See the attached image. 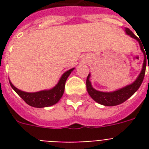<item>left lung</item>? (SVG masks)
Wrapping results in <instances>:
<instances>
[{
    "instance_id": "1",
    "label": "left lung",
    "mask_w": 149,
    "mask_h": 149,
    "mask_svg": "<svg viewBox=\"0 0 149 149\" xmlns=\"http://www.w3.org/2000/svg\"><path fill=\"white\" fill-rule=\"evenodd\" d=\"M125 33L128 35L130 37L136 39L139 42L141 52L144 54V63L143 65H142V69H141V71L140 72V74L139 75V77H137V79L132 84L124 86L122 88L118 89L117 91H111V92H102V91H97L96 89L93 88L92 84H91V80H90L91 73H89L87 79H86V90H87L89 95L91 96V98L94 101H96L98 104H101V105H104V106H116V105H119V104H122L125 101H126L128 98L131 97L139 90V88L141 86V83L143 81L144 77H145L146 68V52H145L143 48H142V44L139 40V38L136 36H134V33L129 29L125 28Z\"/></svg>"
}]
</instances>
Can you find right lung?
I'll return each instance as SVG.
<instances>
[{"label": "right lung", "mask_w": 149, "mask_h": 149, "mask_svg": "<svg viewBox=\"0 0 149 149\" xmlns=\"http://www.w3.org/2000/svg\"><path fill=\"white\" fill-rule=\"evenodd\" d=\"M74 69L75 68H72L64 72L56 86L49 90H44L33 93L24 92L15 87L10 80L9 82L13 90L24 100L26 104L37 108L47 107L52 106L59 101L64 93L65 81Z\"/></svg>", "instance_id": "1"}]
</instances>
